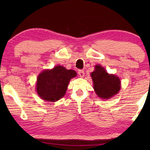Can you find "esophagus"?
Wrapping results in <instances>:
<instances>
[{"mask_svg":"<svg viewBox=\"0 0 150 150\" xmlns=\"http://www.w3.org/2000/svg\"><path fill=\"white\" fill-rule=\"evenodd\" d=\"M78 73H79V75L81 77H83V76L85 75V72H84V71H83V70H79Z\"/></svg>","mask_w":150,"mask_h":150,"instance_id":"34e87169","label":"esophagus"}]
</instances>
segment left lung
Returning a JSON list of instances; mask_svg holds the SVG:
<instances>
[{
	"label": "left lung",
	"mask_w": 150,
	"mask_h": 150,
	"mask_svg": "<svg viewBox=\"0 0 150 150\" xmlns=\"http://www.w3.org/2000/svg\"><path fill=\"white\" fill-rule=\"evenodd\" d=\"M93 88L98 97L109 99L116 95L120 89V81L115 75L108 74L105 68L96 65L95 71L91 73Z\"/></svg>",
	"instance_id": "8db88e82"
}]
</instances>
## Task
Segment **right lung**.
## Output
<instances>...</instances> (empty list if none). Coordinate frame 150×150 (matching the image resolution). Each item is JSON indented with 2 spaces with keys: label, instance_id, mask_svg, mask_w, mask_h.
Wrapping results in <instances>:
<instances>
[{
  "label": "right lung",
  "instance_id": "1",
  "mask_svg": "<svg viewBox=\"0 0 150 150\" xmlns=\"http://www.w3.org/2000/svg\"><path fill=\"white\" fill-rule=\"evenodd\" d=\"M76 76L74 70L67 69L61 65L44 70L37 78L38 95L43 100L55 102L65 95L70 80Z\"/></svg>",
  "mask_w": 150,
  "mask_h": 150
}]
</instances>
